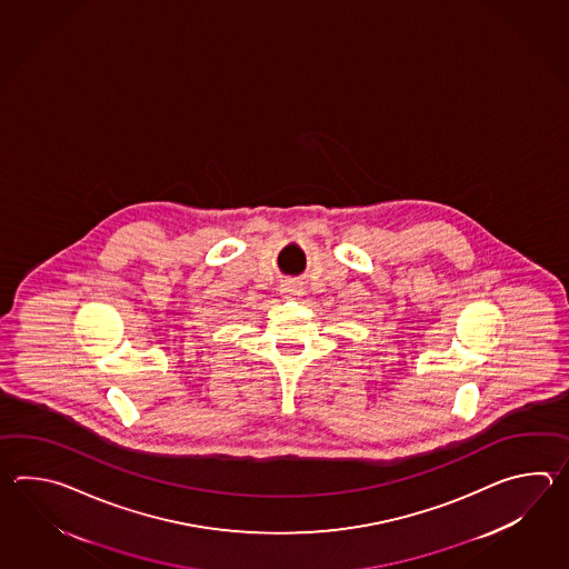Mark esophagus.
Segmentation results:
<instances>
[{
  "label": "esophagus",
  "instance_id": "1",
  "mask_svg": "<svg viewBox=\"0 0 569 569\" xmlns=\"http://www.w3.org/2000/svg\"><path fill=\"white\" fill-rule=\"evenodd\" d=\"M302 284L301 282H297V280H287L282 287H280V292L287 297V299H297V297H301L302 295Z\"/></svg>",
  "mask_w": 569,
  "mask_h": 569
}]
</instances>
